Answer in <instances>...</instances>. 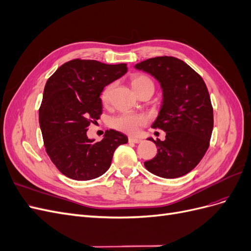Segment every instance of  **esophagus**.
<instances>
[{"instance_id":"esophagus-1","label":"esophagus","mask_w":251,"mask_h":251,"mask_svg":"<svg viewBox=\"0 0 251 251\" xmlns=\"http://www.w3.org/2000/svg\"><path fill=\"white\" fill-rule=\"evenodd\" d=\"M128 142H131V143H139V142H141V139L130 137V138H128Z\"/></svg>"}]
</instances>
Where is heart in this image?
<instances>
[{
    "label": "heart",
    "mask_w": 251,
    "mask_h": 251,
    "mask_svg": "<svg viewBox=\"0 0 251 251\" xmlns=\"http://www.w3.org/2000/svg\"><path fill=\"white\" fill-rule=\"evenodd\" d=\"M131 85L134 89V91L137 94L139 91L147 87H154V82L150 77L146 76L142 74H136L131 78ZM114 89V83H110L105 87L101 92V101L103 103H108L110 101L112 91ZM147 124V118L140 114H135L132 112H125L121 113L119 115L111 118L110 125L116 130L124 132L126 134H136L141 126Z\"/></svg>",
    "instance_id": "heart-1"
}]
</instances>
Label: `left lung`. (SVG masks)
Wrapping results in <instances>:
<instances>
[{
  "mask_svg": "<svg viewBox=\"0 0 251 251\" xmlns=\"http://www.w3.org/2000/svg\"><path fill=\"white\" fill-rule=\"evenodd\" d=\"M135 68L160 82L163 96L151 127L164 131L165 140L149 138L158 153L144 166L166 179L184 176L196 168L209 147L214 110L206 85L186 63L173 56L149 58Z\"/></svg>",
  "mask_w": 251,
  "mask_h": 251,
  "instance_id": "8db88e82",
  "label": "left lung"
}]
</instances>
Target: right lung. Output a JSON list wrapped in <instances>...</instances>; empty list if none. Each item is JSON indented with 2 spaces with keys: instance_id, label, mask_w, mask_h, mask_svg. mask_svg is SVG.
Returning <instances> with one entry per match:
<instances>
[{
  "instance_id": "obj_1",
  "label": "right lung",
  "mask_w": 251,
  "mask_h": 251,
  "mask_svg": "<svg viewBox=\"0 0 251 251\" xmlns=\"http://www.w3.org/2000/svg\"><path fill=\"white\" fill-rule=\"evenodd\" d=\"M126 71V64L76 58L60 66L47 80L40 126L48 156L68 178L85 181L101 176L115 150L127 142L126 136L115 130L105 131L98 142L87 136L90 124L101 115L103 88Z\"/></svg>"
}]
</instances>
